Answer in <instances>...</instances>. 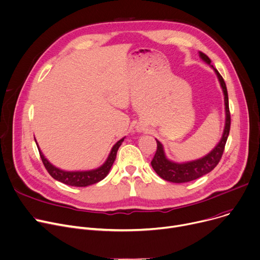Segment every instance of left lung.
<instances>
[{"label": "left lung", "instance_id": "1", "mask_svg": "<svg viewBox=\"0 0 260 260\" xmlns=\"http://www.w3.org/2000/svg\"><path fill=\"white\" fill-rule=\"evenodd\" d=\"M200 56L204 61H206L208 64L211 63V59L205 53H203V52H200ZM213 69L217 75V78L219 80V83L221 85V89H222V92L224 95L226 124H224V129H223L221 139H220L219 143L214 147V149L211 150L207 155H205L204 158L192 161V162L183 163V164L175 163V162H171V161L167 160L165 157L162 144L158 140H155L157 141V151H155L154 157L151 160V166H152L153 170L157 172L158 176L165 181L172 182V183H186V182L197 180V179L207 175L211 170H213L221 159L224 145H226L228 136L230 133L231 117H230L229 99H228V92H227L226 83H224L223 78L218 73L216 69L215 68H213Z\"/></svg>", "mask_w": 260, "mask_h": 260}]
</instances>
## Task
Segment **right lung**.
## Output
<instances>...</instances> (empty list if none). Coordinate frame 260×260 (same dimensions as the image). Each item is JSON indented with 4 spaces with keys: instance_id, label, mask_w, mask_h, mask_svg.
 Instances as JSON below:
<instances>
[{
    "instance_id": "add662e5",
    "label": "right lung",
    "mask_w": 260,
    "mask_h": 260,
    "mask_svg": "<svg viewBox=\"0 0 260 260\" xmlns=\"http://www.w3.org/2000/svg\"><path fill=\"white\" fill-rule=\"evenodd\" d=\"M123 140H124V138H122V139L119 140L113 146V148L110 152L109 158H108V160L106 161L105 164H103L102 166H100L97 169L88 170V171H64V170H61L59 168H56L55 166L52 165L44 157V154L42 153L39 146H38V148H39V151H40V155H41V159L43 161V164H44L47 171L49 172V175L52 178L63 183V184L70 185V186L85 187V186H89V185L98 183L108 176L109 171H110V169H111V167H112V165H113V163L116 159V154H117L118 148L120 147L121 144H122Z\"/></svg>"
}]
</instances>
